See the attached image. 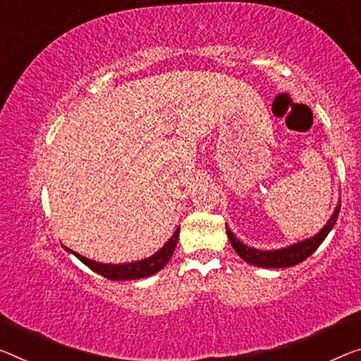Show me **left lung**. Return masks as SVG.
I'll return each instance as SVG.
<instances>
[{"instance_id": "8db88e82", "label": "left lung", "mask_w": 361, "mask_h": 361, "mask_svg": "<svg viewBox=\"0 0 361 361\" xmlns=\"http://www.w3.org/2000/svg\"><path fill=\"white\" fill-rule=\"evenodd\" d=\"M339 212L341 202L337 203L334 213H332L329 221L324 224V227L318 232V234H314L310 238H305V240H300L297 243H292L289 247L277 248V250H258V248L245 245V243L238 240V238L232 234V231L227 227V224L226 232L231 240V245L234 247V250L243 262L258 266V268H290V266H295L298 263H302L303 259H307L310 255L323 243L324 238L328 237V234L332 231V227H334Z\"/></svg>"}]
</instances>
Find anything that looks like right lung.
<instances>
[{"mask_svg": "<svg viewBox=\"0 0 361 361\" xmlns=\"http://www.w3.org/2000/svg\"><path fill=\"white\" fill-rule=\"evenodd\" d=\"M179 227H177L173 237L169 238L164 245L159 248V250L152 255V257L138 259V262H132V263H119V264H109V263H98L93 262V259H88L85 257H82L77 252H72L71 248L64 247L69 253L74 255L80 259L82 263L87 264L88 268L95 273L102 274L103 277H106L109 281H129V279H142V277H148L157 274L158 271H161L166 263L169 262L171 257L176 250L177 245V238H179Z\"/></svg>", "mask_w": 361, "mask_h": 361, "instance_id": "right-lung-1", "label": "right lung"}]
</instances>
